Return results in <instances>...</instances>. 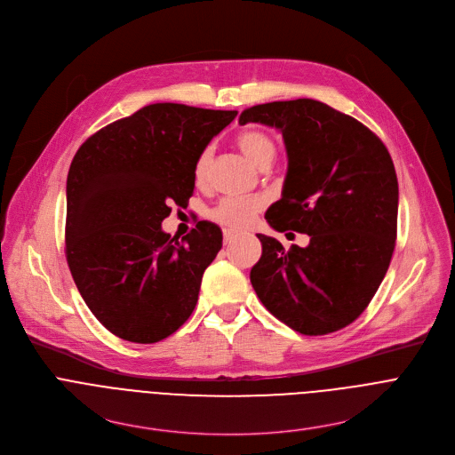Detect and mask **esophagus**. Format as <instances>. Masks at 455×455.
<instances>
[{"label": "esophagus", "instance_id": "obj_1", "mask_svg": "<svg viewBox=\"0 0 455 455\" xmlns=\"http://www.w3.org/2000/svg\"><path fill=\"white\" fill-rule=\"evenodd\" d=\"M223 237H225V244H230V243L235 239V234L230 232V230H225V232H223Z\"/></svg>", "mask_w": 455, "mask_h": 455}]
</instances>
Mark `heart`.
<instances>
[{"mask_svg": "<svg viewBox=\"0 0 455 455\" xmlns=\"http://www.w3.org/2000/svg\"><path fill=\"white\" fill-rule=\"evenodd\" d=\"M237 148L241 153L250 160L255 167L272 165L275 158V142L259 129H244L235 139ZM212 160V149L205 148L194 164V181L204 185L209 178V167ZM263 209V200L259 198H223L211 212L209 218L230 232H239L248 228L257 212Z\"/></svg>", "mask_w": 455, "mask_h": 455, "instance_id": "b5f03b06", "label": "heart"}]
</instances>
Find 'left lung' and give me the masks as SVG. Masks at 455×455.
Listing matches in <instances>:
<instances>
[{"label":"left lung","mask_w":455,"mask_h":455,"mask_svg":"<svg viewBox=\"0 0 455 455\" xmlns=\"http://www.w3.org/2000/svg\"><path fill=\"white\" fill-rule=\"evenodd\" d=\"M277 127L288 153L283 196L267 211L272 228L309 235L290 250L259 234L263 255L250 283L291 330L339 331L369 306L396 244L398 178L383 142L356 118L313 100L244 109L239 124Z\"/></svg>","instance_id":"left-lung-1"}]
</instances>
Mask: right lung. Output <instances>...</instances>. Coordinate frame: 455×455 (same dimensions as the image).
Here are the masks:
<instances>
[{
    "label": "right lung",
    "mask_w": 455,
    "mask_h": 455,
    "mask_svg": "<svg viewBox=\"0 0 455 455\" xmlns=\"http://www.w3.org/2000/svg\"><path fill=\"white\" fill-rule=\"evenodd\" d=\"M237 111L149 104L92 135L67 180V261L81 297L122 340L155 344L196 307L221 228L200 221L181 241L162 230L188 202L194 164Z\"/></svg>",
    "instance_id": "obj_1"
}]
</instances>
